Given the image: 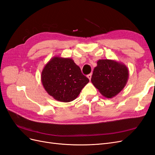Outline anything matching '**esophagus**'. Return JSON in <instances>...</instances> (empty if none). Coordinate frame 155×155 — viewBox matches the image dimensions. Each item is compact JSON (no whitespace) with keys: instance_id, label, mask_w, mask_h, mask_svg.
<instances>
[{"instance_id":"1","label":"esophagus","mask_w":155,"mask_h":155,"mask_svg":"<svg viewBox=\"0 0 155 155\" xmlns=\"http://www.w3.org/2000/svg\"><path fill=\"white\" fill-rule=\"evenodd\" d=\"M91 73H90V74H87V77L88 78H89V80L90 81L91 80Z\"/></svg>"}]
</instances>
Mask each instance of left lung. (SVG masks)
I'll return each mask as SVG.
<instances>
[{
  "label": "left lung",
  "mask_w": 155,
  "mask_h": 155,
  "mask_svg": "<svg viewBox=\"0 0 155 155\" xmlns=\"http://www.w3.org/2000/svg\"><path fill=\"white\" fill-rule=\"evenodd\" d=\"M94 68L91 81L104 97L112 98L126 86L129 70L121 62L112 60H99Z\"/></svg>",
  "instance_id": "left-lung-1"
}]
</instances>
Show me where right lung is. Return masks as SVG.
I'll use <instances>...</instances> for the list:
<instances>
[{"mask_svg":"<svg viewBox=\"0 0 155 155\" xmlns=\"http://www.w3.org/2000/svg\"><path fill=\"white\" fill-rule=\"evenodd\" d=\"M41 80L47 94L64 103L76 99L90 81L73 59L60 56L48 61L41 72Z\"/></svg>","mask_w":155,"mask_h":155,"instance_id":"obj_1","label":"right lung"}]
</instances>
